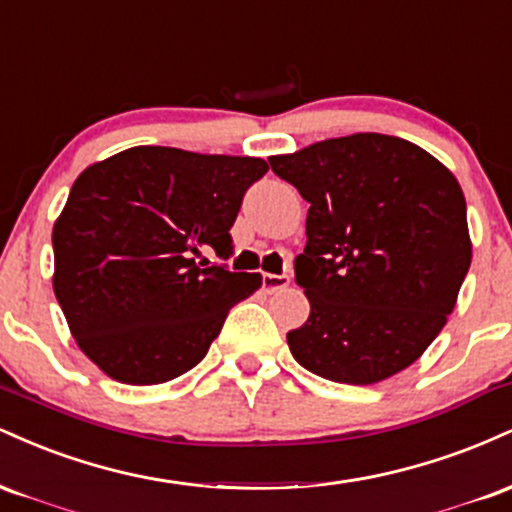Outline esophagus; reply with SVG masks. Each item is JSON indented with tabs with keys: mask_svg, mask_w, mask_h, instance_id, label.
<instances>
[{
	"mask_svg": "<svg viewBox=\"0 0 512 512\" xmlns=\"http://www.w3.org/2000/svg\"><path fill=\"white\" fill-rule=\"evenodd\" d=\"M289 281H291L289 274H262V286L267 293L286 289V286H289Z\"/></svg>",
	"mask_w": 512,
	"mask_h": 512,
	"instance_id": "esophagus-1",
	"label": "esophagus"
}]
</instances>
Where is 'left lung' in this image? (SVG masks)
Here are the masks:
<instances>
[{"label": "left lung", "mask_w": 512, "mask_h": 512, "mask_svg": "<svg viewBox=\"0 0 512 512\" xmlns=\"http://www.w3.org/2000/svg\"><path fill=\"white\" fill-rule=\"evenodd\" d=\"M269 166L310 204L293 262L310 315L286 334L293 358L346 385L411 366L448 322L472 262L460 182L421 146L375 132Z\"/></svg>", "instance_id": "obj_1"}]
</instances>
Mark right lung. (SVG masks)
Wrapping results in <instances>:
<instances>
[{
    "label": "right lung",
    "mask_w": 512,
    "mask_h": 512,
    "mask_svg": "<svg viewBox=\"0 0 512 512\" xmlns=\"http://www.w3.org/2000/svg\"><path fill=\"white\" fill-rule=\"evenodd\" d=\"M262 158L134 146L76 178L52 228L55 296L76 344L127 385H158L195 368L228 310L260 274L228 260L231 226Z\"/></svg>",
    "instance_id": "1"
}]
</instances>
